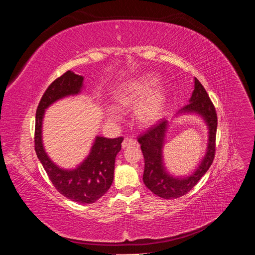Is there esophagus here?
Listing matches in <instances>:
<instances>
[{"instance_id": "34e87169", "label": "esophagus", "mask_w": 255, "mask_h": 255, "mask_svg": "<svg viewBox=\"0 0 255 255\" xmlns=\"http://www.w3.org/2000/svg\"><path fill=\"white\" fill-rule=\"evenodd\" d=\"M136 144V140H134L133 138H125V140L122 142V148L126 149L128 148V146H133Z\"/></svg>"}]
</instances>
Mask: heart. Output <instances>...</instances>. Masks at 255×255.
Segmentation results:
<instances>
[{
  "label": "heart",
  "mask_w": 255,
  "mask_h": 255,
  "mask_svg": "<svg viewBox=\"0 0 255 255\" xmlns=\"http://www.w3.org/2000/svg\"><path fill=\"white\" fill-rule=\"evenodd\" d=\"M156 75L144 74L140 78L128 81L116 91L115 102L119 109L128 110L136 107L134 117L141 127H149L163 117L167 95L164 87L158 86ZM107 119L111 122L119 121L120 113L111 109L107 111Z\"/></svg>",
  "instance_id": "1"
}]
</instances>
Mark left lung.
I'll return each instance as SVG.
<instances>
[{"label":"left lung","mask_w":255,"mask_h":255,"mask_svg":"<svg viewBox=\"0 0 255 255\" xmlns=\"http://www.w3.org/2000/svg\"><path fill=\"white\" fill-rule=\"evenodd\" d=\"M183 114L198 115L204 120L208 128V143L205 155L195 170L188 176H174L167 170L164 164L163 146L172 120H161L157 126L151 128L148 132L138 138L144 158L143 183L154 195L167 200L180 198L194 188L199 180L210 169L215 156L217 115L207 92L196 78L189 103L182 107L174 115L173 119Z\"/></svg>","instance_id":"1"}]
</instances>
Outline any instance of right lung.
<instances>
[{"label": "right lung", "instance_id": "1", "mask_svg": "<svg viewBox=\"0 0 255 255\" xmlns=\"http://www.w3.org/2000/svg\"><path fill=\"white\" fill-rule=\"evenodd\" d=\"M84 89L83 76L69 70L45 90L36 113L35 151L52 184L61 195L74 202L90 204L111 187L116 156L121 150L123 138L112 139L97 135L88 155L74 168H63L54 163L44 149L42 138L45 111L59 100L81 95Z\"/></svg>", "mask_w": 255, "mask_h": 255}]
</instances>
